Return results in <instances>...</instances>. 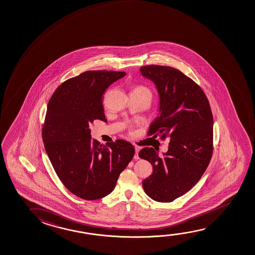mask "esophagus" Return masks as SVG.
Returning a JSON list of instances; mask_svg holds the SVG:
<instances>
[{
  "mask_svg": "<svg viewBox=\"0 0 255 255\" xmlns=\"http://www.w3.org/2000/svg\"><path fill=\"white\" fill-rule=\"evenodd\" d=\"M138 151H139V147L136 146V147H135V155H134V159H139V157H138Z\"/></svg>",
  "mask_w": 255,
  "mask_h": 255,
  "instance_id": "1",
  "label": "esophagus"
}]
</instances>
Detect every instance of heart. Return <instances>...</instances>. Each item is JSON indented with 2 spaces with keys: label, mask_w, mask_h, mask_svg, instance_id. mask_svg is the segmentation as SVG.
Returning <instances> with one entry per match:
<instances>
[{
  "label": "heart",
  "mask_w": 255,
  "mask_h": 255,
  "mask_svg": "<svg viewBox=\"0 0 255 255\" xmlns=\"http://www.w3.org/2000/svg\"><path fill=\"white\" fill-rule=\"evenodd\" d=\"M134 89H137V90H142V91H145V92L150 93L151 94V91H150V89L146 88V87H144V86H138L137 88H135Z\"/></svg>",
  "instance_id": "1"
}]
</instances>
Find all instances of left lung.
Masks as SVG:
<instances>
[{
  "mask_svg": "<svg viewBox=\"0 0 255 255\" xmlns=\"http://www.w3.org/2000/svg\"><path fill=\"white\" fill-rule=\"evenodd\" d=\"M144 77L153 81L159 96V115L148 136L170 138L168 151L159 157L152 147L139 151L153 167L143 181L144 192L160 203L173 202L198 182L213 151V116L203 89L174 67H141Z\"/></svg>",
  "mask_w": 255,
  "mask_h": 255,
  "instance_id": "1",
  "label": "left lung"
}]
</instances>
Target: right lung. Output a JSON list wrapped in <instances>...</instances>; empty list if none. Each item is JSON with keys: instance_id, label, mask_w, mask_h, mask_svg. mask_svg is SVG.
Here are the masks:
<instances>
[{"instance_id": "obj_1", "label": "right lung", "mask_w": 255, "mask_h": 255, "mask_svg": "<svg viewBox=\"0 0 255 255\" xmlns=\"http://www.w3.org/2000/svg\"><path fill=\"white\" fill-rule=\"evenodd\" d=\"M126 74L87 71L64 81L49 101L42 128L45 151L64 186L82 199L111 194L135 153L132 144L123 139L100 144L89 129L95 120L107 121L103 95Z\"/></svg>"}]
</instances>
